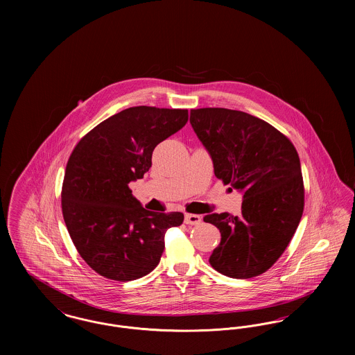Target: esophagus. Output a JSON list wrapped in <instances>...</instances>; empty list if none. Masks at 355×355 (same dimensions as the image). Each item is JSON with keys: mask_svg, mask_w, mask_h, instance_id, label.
<instances>
[{"mask_svg": "<svg viewBox=\"0 0 355 355\" xmlns=\"http://www.w3.org/2000/svg\"><path fill=\"white\" fill-rule=\"evenodd\" d=\"M202 218L198 214H185L186 225H200Z\"/></svg>", "mask_w": 355, "mask_h": 355, "instance_id": "34e87169", "label": "esophagus"}]
</instances>
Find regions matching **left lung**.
I'll return each instance as SVG.
<instances>
[{
	"instance_id": "obj_1",
	"label": "left lung",
	"mask_w": 355,
	"mask_h": 355,
	"mask_svg": "<svg viewBox=\"0 0 355 355\" xmlns=\"http://www.w3.org/2000/svg\"><path fill=\"white\" fill-rule=\"evenodd\" d=\"M190 123L213 159L216 177L243 191L239 217L229 213L203 217L220 233L209 262L230 278L257 277L285 252L302 217L298 153L286 135L245 112L193 109Z\"/></svg>"
}]
</instances>
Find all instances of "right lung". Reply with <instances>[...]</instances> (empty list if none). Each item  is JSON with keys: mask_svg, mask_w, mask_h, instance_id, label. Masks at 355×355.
Instances as JSON below:
<instances>
[{"mask_svg": "<svg viewBox=\"0 0 355 355\" xmlns=\"http://www.w3.org/2000/svg\"><path fill=\"white\" fill-rule=\"evenodd\" d=\"M186 109L135 106L102 121L69 157L61 205L70 238L102 277L126 282L157 268L165 233L184 222L180 211L142 207L129 184L152 166L154 148L187 122Z\"/></svg>", "mask_w": 355, "mask_h": 355, "instance_id": "1", "label": "right lung"}]
</instances>
